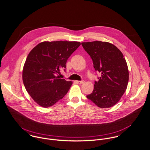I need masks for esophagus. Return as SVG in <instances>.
Listing matches in <instances>:
<instances>
[{
    "label": "esophagus",
    "mask_w": 150,
    "mask_h": 150,
    "mask_svg": "<svg viewBox=\"0 0 150 150\" xmlns=\"http://www.w3.org/2000/svg\"><path fill=\"white\" fill-rule=\"evenodd\" d=\"M77 82L78 83H79V84H83L85 81H77Z\"/></svg>",
    "instance_id": "34e87169"
}]
</instances>
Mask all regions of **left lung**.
Returning <instances> with one entry per match:
<instances>
[{
    "label": "left lung",
    "instance_id": "1",
    "mask_svg": "<svg viewBox=\"0 0 150 150\" xmlns=\"http://www.w3.org/2000/svg\"><path fill=\"white\" fill-rule=\"evenodd\" d=\"M82 45L93 60L96 71L101 74L95 81L88 98L101 108L115 105L127 89L129 71L122 53L107 42H82Z\"/></svg>",
    "mask_w": 150,
    "mask_h": 150
}]
</instances>
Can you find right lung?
<instances>
[{"mask_svg": "<svg viewBox=\"0 0 150 150\" xmlns=\"http://www.w3.org/2000/svg\"><path fill=\"white\" fill-rule=\"evenodd\" d=\"M81 45L79 42H43L28 54L23 70L24 86L40 106L53 105L67 93L72 82L56 76L66 68L69 57Z\"/></svg>", "mask_w": 150, "mask_h": 150, "instance_id": "add662e5", "label": "right lung"}]
</instances>
